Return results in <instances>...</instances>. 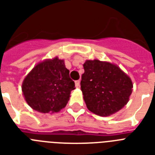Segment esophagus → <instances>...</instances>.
<instances>
[{
    "instance_id": "1",
    "label": "esophagus",
    "mask_w": 155,
    "mask_h": 155,
    "mask_svg": "<svg viewBox=\"0 0 155 155\" xmlns=\"http://www.w3.org/2000/svg\"><path fill=\"white\" fill-rule=\"evenodd\" d=\"M75 87H80V80H76V81L75 82Z\"/></svg>"
}]
</instances>
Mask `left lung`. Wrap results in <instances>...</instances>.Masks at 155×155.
Listing matches in <instances>:
<instances>
[{
	"mask_svg": "<svg viewBox=\"0 0 155 155\" xmlns=\"http://www.w3.org/2000/svg\"><path fill=\"white\" fill-rule=\"evenodd\" d=\"M84 68L80 85L90 111L100 116H109L127 104L133 84L119 67L94 60H87Z\"/></svg>",
	"mask_w": 155,
	"mask_h": 155,
	"instance_id": "8db88e82",
	"label": "left lung"
}]
</instances>
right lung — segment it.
<instances>
[{
  "label": "right lung",
  "instance_id": "1",
  "mask_svg": "<svg viewBox=\"0 0 155 155\" xmlns=\"http://www.w3.org/2000/svg\"><path fill=\"white\" fill-rule=\"evenodd\" d=\"M75 82L69 76L63 60H46L34 67L22 84L24 96L32 109L39 112H58L64 107Z\"/></svg>",
  "mask_w": 155,
  "mask_h": 155
}]
</instances>
